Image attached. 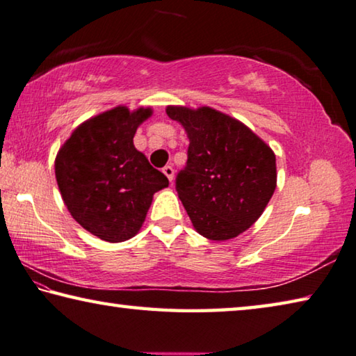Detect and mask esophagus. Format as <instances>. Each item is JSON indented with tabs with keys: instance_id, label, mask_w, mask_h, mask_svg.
Instances as JSON below:
<instances>
[{
	"instance_id": "obj_1",
	"label": "esophagus",
	"mask_w": 356,
	"mask_h": 356,
	"mask_svg": "<svg viewBox=\"0 0 356 356\" xmlns=\"http://www.w3.org/2000/svg\"><path fill=\"white\" fill-rule=\"evenodd\" d=\"M162 172H164V175L168 178V181H173L175 172H173V167L172 165H165L164 168H162Z\"/></svg>"
}]
</instances>
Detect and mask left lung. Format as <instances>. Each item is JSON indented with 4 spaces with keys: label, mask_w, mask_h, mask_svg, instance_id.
<instances>
[{
    "label": "left lung",
    "mask_w": 356,
    "mask_h": 356,
    "mask_svg": "<svg viewBox=\"0 0 356 356\" xmlns=\"http://www.w3.org/2000/svg\"><path fill=\"white\" fill-rule=\"evenodd\" d=\"M165 112L189 139L177 191L195 232L217 242L238 238L275 192V153L247 124L209 106H167Z\"/></svg>",
    "instance_id": "obj_1"
}]
</instances>
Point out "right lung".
Masks as SVG:
<instances>
[{"mask_svg": "<svg viewBox=\"0 0 356 356\" xmlns=\"http://www.w3.org/2000/svg\"><path fill=\"white\" fill-rule=\"evenodd\" d=\"M152 115L149 106H115L81 123L56 154V181L68 213L102 241L134 238L153 195L168 186L133 142Z\"/></svg>", "mask_w": 356, "mask_h": 356, "instance_id": "add662e5", "label": "right lung"}]
</instances>
